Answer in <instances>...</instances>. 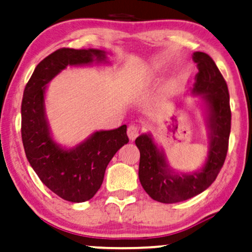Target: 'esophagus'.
Segmentation results:
<instances>
[{
  "mask_svg": "<svg viewBox=\"0 0 252 252\" xmlns=\"http://www.w3.org/2000/svg\"><path fill=\"white\" fill-rule=\"evenodd\" d=\"M128 137L130 138V141H134L136 137L138 136V132H140V130H138L137 126H130L128 128Z\"/></svg>",
  "mask_w": 252,
  "mask_h": 252,
  "instance_id": "1",
  "label": "esophagus"
}]
</instances>
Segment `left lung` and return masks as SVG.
I'll use <instances>...</instances> for the list:
<instances>
[{
    "mask_svg": "<svg viewBox=\"0 0 252 252\" xmlns=\"http://www.w3.org/2000/svg\"><path fill=\"white\" fill-rule=\"evenodd\" d=\"M192 58L199 72L190 94L201 97L209 131V152L205 163L194 172H175L150 132L135 140L141 155L138 166L141 185L150 198L163 204L187 200L209 189L220 172L228 148L231 110L226 82L206 53L194 52Z\"/></svg>",
    "mask_w": 252,
    "mask_h": 252,
    "instance_id": "left-lung-1",
    "label": "left lung"
}]
</instances>
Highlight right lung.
Here are the masks:
<instances>
[{"label": "right lung", "mask_w": 252, "mask_h": 252, "mask_svg": "<svg viewBox=\"0 0 252 252\" xmlns=\"http://www.w3.org/2000/svg\"><path fill=\"white\" fill-rule=\"evenodd\" d=\"M108 62L96 48H60L40 62L26 85L21 104V135L26 156L40 180L71 202L88 201L102 186L105 169L117 150L129 142L126 126L94 131L72 148L56 142L46 115L48 83L67 66Z\"/></svg>", "instance_id": "right-lung-1"}]
</instances>
